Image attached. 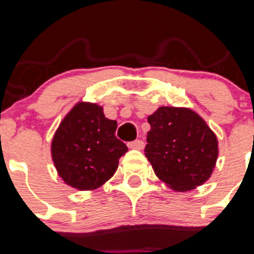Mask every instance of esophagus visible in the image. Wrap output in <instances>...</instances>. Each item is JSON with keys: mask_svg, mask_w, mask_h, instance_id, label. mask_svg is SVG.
<instances>
[{"mask_svg": "<svg viewBox=\"0 0 254 254\" xmlns=\"http://www.w3.org/2000/svg\"><path fill=\"white\" fill-rule=\"evenodd\" d=\"M143 141L142 140H134L132 141V142H128V147L129 149H137V150H141L143 149Z\"/></svg>", "mask_w": 254, "mask_h": 254, "instance_id": "34e87169", "label": "esophagus"}]
</instances>
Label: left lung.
<instances>
[{"label": "left lung", "instance_id": "8db88e82", "mask_svg": "<svg viewBox=\"0 0 254 254\" xmlns=\"http://www.w3.org/2000/svg\"><path fill=\"white\" fill-rule=\"evenodd\" d=\"M145 155L155 174L176 190L203 185L214 170L217 138L205 121L187 108L160 107L147 118Z\"/></svg>", "mask_w": 254, "mask_h": 254}]
</instances>
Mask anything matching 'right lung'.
Instances as JSON below:
<instances>
[{
  "mask_svg": "<svg viewBox=\"0 0 254 254\" xmlns=\"http://www.w3.org/2000/svg\"><path fill=\"white\" fill-rule=\"evenodd\" d=\"M116 129L117 122L105 118L102 107L76 104L52 141V158L61 178L80 190H95L111 179L128 150L116 137Z\"/></svg>",
  "mask_w": 254,
  "mask_h": 254,
  "instance_id": "1",
  "label": "right lung"
}]
</instances>
